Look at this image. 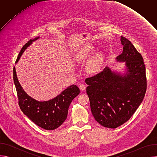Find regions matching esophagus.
I'll list each match as a JSON object with an SVG mask.
<instances>
[{"label": "esophagus", "mask_w": 157, "mask_h": 157, "mask_svg": "<svg viewBox=\"0 0 157 157\" xmlns=\"http://www.w3.org/2000/svg\"><path fill=\"white\" fill-rule=\"evenodd\" d=\"M79 89H80L81 91H84L86 89V86L84 84H81L79 86Z\"/></svg>", "instance_id": "esophagus-1"}]
</instances>
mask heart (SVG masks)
Masks as SVG:
<instances>
[{
  "mask_svg": "<svg viewBox=\"0 0 157 157\" xmlns=\"http://www.w3.org/2000/svg\"><path fill=\"white\" fill-rule=\"evenodd\" d=\"M93 47H87L82 48L75 54V58L78 61H83L86 60L89 56L90 55L93 51ZM102 64V57L100 54H97L91 57L87 62V70L91 73H96L101 68Z\"/></svg>",
  "mask_w": 157,
  "mask_h": 157,
  "instance_id": "1",
  "label": "heart"
}]
</instances>
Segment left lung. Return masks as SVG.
<instances>
[{
	"mask_svg": "<svg viewBox=\"0 0 157 157\" xmlns=\"http://www.w3.org/2000/svg\"><path fill=\"white\" fill-rule=\"evenodd\" d=\"M122 53L116 59L125 62L126 73L112 71L108 67L85 79L91 113L101 125L116 128L132 116L144 98L147 90L144 59L132 43L121 37Z\"/></svg>",
	"mask_w": 157,
	"mask_h": 157,
	"instance_id": "1",
	"label": "left lung"
}]
</instances>
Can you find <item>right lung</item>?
Masks as SVG:
<instances>
[{"label": "right lung", "instance_id": "add662e5", "mask_svg": "<svg viewBox=\"0 0 157 157\" xmlns=\"http://www.w3.org/2000/svg\"><path fill=\"white\" fill-rule=\"evenodd\" d=\"M38 38L39 36L30 40L22 47L15 63L27 47ZM13 76L21 110L36 125L47 130L57 128L65 121L71 102L80 93L77 86L71 85L51 100L38 101L29 96L22 88L18 82L15 67Z\"/></svg>", "mask_w": 157, "mask_h": 157}]
</instances>
